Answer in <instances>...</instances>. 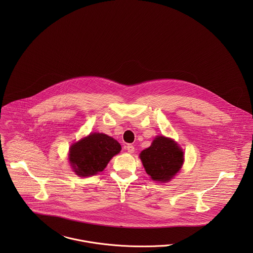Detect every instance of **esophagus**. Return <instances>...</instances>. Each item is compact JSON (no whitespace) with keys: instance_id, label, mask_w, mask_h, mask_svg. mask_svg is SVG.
<instances>
[{"instance_id":"1","label":"esophagus","mask_w":253,"mask_h":253,"mask_svg":"<svg viewBox=\"0 0 253 253\" xmlns=\"http://www.w3.org/2000/svg\"><path fill=\"white\" fill-rule=\"evenodd\" d=\"M126 150H127L128 153L131 154V153L134 152V146H133V145L128 144L126 146Z\"/></svg>"}]
</instances>
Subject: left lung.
<instances>
[{
    "label": "left lung",
    "instance_id": "obj_1",
    "mask_svg": "<svg viewBox=\"0 0 253 253\" xmlns=\"http://www.w3.org/2000/svg\"><path fill=\"white\" fill-rule=\"evenodd\" d=\"M139 157L147 174L159 182L170 180L180 170L184 162L183 151L178 144L163 135L157 136Z\"/></svg>",
    "mask_w": 253,
    "mask_h": 253
}]
</instances>
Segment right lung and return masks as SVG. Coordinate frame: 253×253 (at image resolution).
I'll use <instances>...</instances> for the list:
<instances>
[{
    "instance_id": "add662e5",
    "label": "right lung",
    "mask_w": 253,
    "mask_h": 253,
    "mask_svg": "<svg viewBox=\"0 0 253 253\" xmlns=\"http://www.w3.org/2000/svg\"><path fill=\"white\" fill-rule=\"evenodd\" d=\"M121 150V145L113 137L94 132L70 147L69 161L76 174L90 176L102 171Z\"/></svg>"
}]
</instances>
